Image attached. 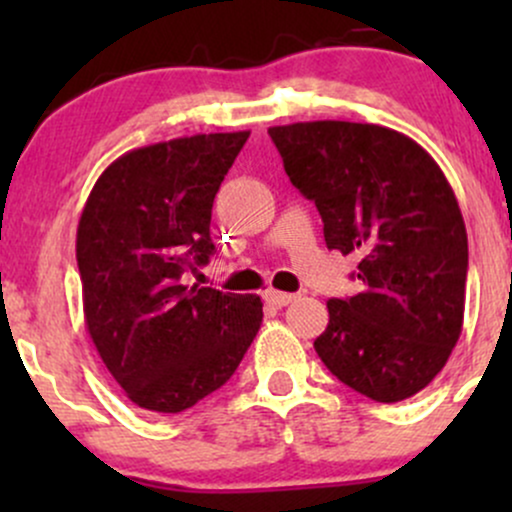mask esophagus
Wrapping results in <instances>:
<instances>
[{
	"instance_id": "obj_1",
	"label": "esophagus",
	"mask_w": 512,
	"mask_h": 512,
	"mask_svg": "<svg viewBox=\"0 0 512 512\" xmlns=\"http://www.w3.org/2000/svg\"><path fill=\"white\" fill-rule=\"evenodd\" d=\"M264 301L272 303L274 308H284V305L296 301V293H284V291H276V289H267V291H264Z\"/></svg>"
}]
</instances>
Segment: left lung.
<instances>
[{"label":"left lung","mask_w":512,"mask_h":512,"mask_svg":"<svg viewBox=\"0 0 512 512\" xmlns=\"http://www.w3.org/2000/svg\"><path fill=\"white\" fill-rule=\"evenodd\" d=\"M269 137L320 211L327 248L358 257L363 291L327 301L317 356L375 402L409 399L462 332L467 228L448 178L390 127L317 120L269 127Z\"/></svg>","instance_id":"obj_1"}]
</instances>
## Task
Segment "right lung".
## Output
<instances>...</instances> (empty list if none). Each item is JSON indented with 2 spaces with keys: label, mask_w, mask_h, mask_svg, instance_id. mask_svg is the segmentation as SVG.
Here are the masks:
<instances>
[{
  "label": "right lung",
  "mask_w": 512,
  "mask_h": 512,
  "mask_svg": "<svg viewBox=\"0 0 512 512\" xmlns=\"http://www.w3.org/2000/svg\"><path fill=\"white\" fill-rule=\"evenodd\" d=\"M248 137L195 134L127 151L103 170L81 211L86 330L137 407H195L236 373L260 330L255 293L182 284L214 252L211 207Z\"/></svg>",
  "instance_id": "1"
}]
</instances>
